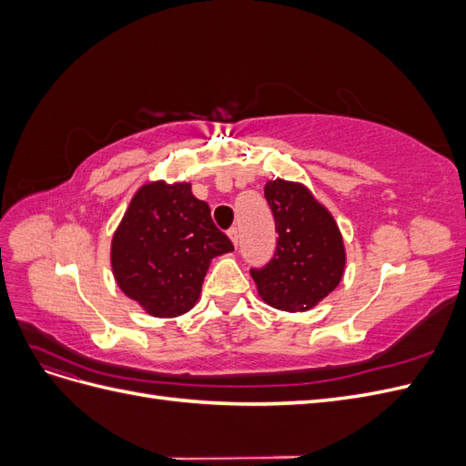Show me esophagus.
Wrapping results in <instances>:
<instances>
[{
    "label": "esophagus",
    "mask_w": 466,
    "mask_h": 466,
    "mask_svg": "<svg viewBox=\"0 0 466 466\" xmlns=\"http://www.w3.org/2000/svg\"><path fill=\"white\" fill-rule=\"evenodd\" d=\"M228 235H229V238L233 241V245H238V229H237V228H231V229L228 231Z\"/></svg>",
    "instance_id": "obj_1"
}]
</instances>
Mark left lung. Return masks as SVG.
Instances as JSON below:
<instances>
[{"label": "left lung", "instance_id": "8db88e82", "mask_svg": "<svg viewBox=\"0 0 466 466\" xmlns=\"http://www.w3.org/2000/svg\"><path fill=\"white\" fill-rule=\"evenodd\" d=\"M264 198L278 241L270 262L250 268L260 298L281 311H307L340 284L346 252L334 218L305 187L270 180Z\"/></svg>", "mask_w": 466, "mask_h": 466}]
</instances>
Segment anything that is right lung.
Segmentation results:
<instances>
[{"label": "right lung", "mask_w": 466, "mask_h": 466, "mask_svg": "<svg viewBox=\"0 0 466 466\" xmlns=\"http://www.w3.org/2000/svg\"><path fill=\"white\" fill-rule=\"evenodd\" d=\"M233 250L209 206L188 182H149L132 198L112 237L118 288L153 317H178L198 301L209 260Z\"/></svg>", "instance_id": "right-lung-1"}]
</instances>
